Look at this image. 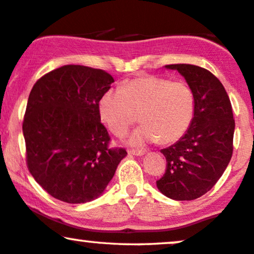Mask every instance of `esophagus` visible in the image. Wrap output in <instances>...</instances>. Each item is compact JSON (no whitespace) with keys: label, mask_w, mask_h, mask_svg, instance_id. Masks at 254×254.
<instances>
[{"label":"esophagus","mask_w":254,"mask_h":254,"mask_svg":"<svg viewBox=\"0 0 254 254\" xmlns=\"http://www.w3.org/2000/svg\"><path fill=\"white\" fill-rule=\"evenodd\" d=\"M127 152H129V154H131V155H143L144 154V152L140 150H129Z\"/></svg>","instance_id":"obj_1"}]
</instances>
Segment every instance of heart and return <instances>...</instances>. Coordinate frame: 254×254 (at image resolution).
<instances>
[{"mask_svg": "<svg viewBox=\"0 0 254 254\" xmlns=\"http://www.w3.org/2000/svg\"><path fill=\"white\" fill-rule=\"evenodd\" d=\"M99 109L102 121L116 136H123L139 114L143 124L129 139L133 146L157 140L170 144L180 139L191 125L196 95L186 81L145 75L107 90Z\"/></svg>", "mask_w": 254, "mask_h": 254, "instance_id": "obj_1", "label": "heart"}]
</instances>
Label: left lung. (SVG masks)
<instances>
[{"label":"left lung","mask_w":254,"mask_h":254,"mask_svg":"<svg viewBox=\"0 0 254 254\" xmlns=\"http://www.w3.org/2000/svg\"><path fill=\"white\" fill-rule=\"evenodd\" d=\"M166 68L177 69L192 87L196 110L185 136L160 151L166 158V171L157 187L173 200L190 201L210 190L228 167L235 120L225 88L211 72L188 64Z\"/></svg>","instance_id":"left-lung-1"}]
</instances>
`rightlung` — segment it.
<instances>
[{"instance_id":"right-lung-1","label":"right lung","mask_w":254,"mask_h":254,"mask_svg":"<svg viewBox=\"0 0 254 254\" xmlns=\"http://www.w3.org/2000/svg\"><path fill=\"white\" fill-rule=\"evenodd\" d=\"M114 77L106 70L66 65L33 84L23 121L26 165L51 196L84 203L104 191L122 147H110L99 104Z\"/></svg>"}]
</instances>
